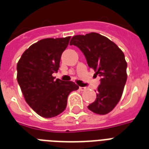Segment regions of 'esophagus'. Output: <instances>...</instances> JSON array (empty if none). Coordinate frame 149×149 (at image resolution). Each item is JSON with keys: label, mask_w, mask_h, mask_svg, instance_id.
<instances>
[{"label": "esophagus", "mask_w": 149, "mask_h": 149, "mask_svg": "<svg viewBox=\"0 0 149 149\" xmlns=\"http://www.w3.org/2000/svg\"><path fill=\"white\" fill-rule=\"evenodd\" d=\"M85 89H86V87H82V86L79 87V90H81V91H83V90H85Z\"/></svg>", "instance_id": "esophagus-1"}]
</instances>
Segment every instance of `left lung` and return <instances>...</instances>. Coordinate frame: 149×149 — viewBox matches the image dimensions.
Listing matches in <instances>:
<instances>
[{"mask_svg":"<svg viewBox=\"0 0 149 149\" xmlns=\"http://www.w3.org/2000/svg\"><path fill=\"white\" fill-rule=\"evenodd\" d=\"M70 45L83 52L88 66L100 77L96 99L88 109L96 114H107L120 100L126 83L125 55L116 43L97 33L73 36Z\"/></svg>","mask_w":149,"mask_h":149,"instance_id":"1","label":"left lung"}]
</instances>
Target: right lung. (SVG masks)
<instances>
[{
    "instance_id": "add662e5",
    "label": "right lung",
    "mask_w": 149,
    "mask_h": 149,
    "mask_svg": "<svg viewBox=\"0 0 149 149\" xmlns=\"http://www.w3.org/2000/svg\"><path fill=\"white\" fill-rule=\"evenodd\" d=\"M70 39L41 40L24 51L17 65V79L26 103L44 118L63 112L69 94L79 89L72 81L55 79L52 76L59 70L61 55Z\"/></svg>"
}]
</instances>
